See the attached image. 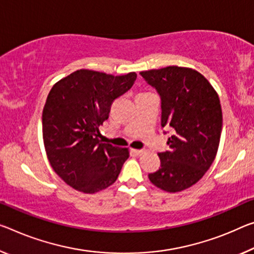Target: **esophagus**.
Returning a JSON list of instances; mask_svg holds the SVG:
<instances>
[{
  "mask_svg": "<svg viewBox=\"0 0 254 254\" xmlns=\"http://www.w3.org/2000/svg\"><path fill=\"white\" fill-rule=\"evenodd\" d=\"M131 152L132 154H134L135 156H141L142 154L146 152V150H143V149H131Z\"/></svg>",
  "mask_w": 254,
  "mask_h": 254,
  "instance_id": "34e87169",
  "label": "esophagus"
}]
</instances>
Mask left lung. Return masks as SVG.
<instances>
[{"label":"left lung","mask_w":254,"mask_h":254,"mask_svg":"<svg viewBox=\"0 0 254 254\" xmlns=\"http://www.w3.org/2000/svg\"><path fill=\"white\" fill-rule=\"evenodd\" d=\"M162 102V127H171L170 150L158 154L160 168L150 182L166 192H180L202 178L218 150L223 114L218 95L198 71L167 66L140 72Z\"/></svg>","instance_id":"obj_1"}]
</instances>
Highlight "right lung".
<instances>
[{
	"mask_svg": "<svg viewBox=\"0 0 254 254\" xmlns=\"http://www.w3.org/2000/svg\"><path fill=\"white\" fill-rule=\"evenodd\" d=\"M135 72L112 75L81 69L56 82L43 110V139L54 172L83 193L115 182L128 149L99 141L113 102L133 86Z\"/></svg>",
	"mask_w": 254,
	"mask_h": 254,
	"instance_id": "obj_1",
	"label": "right lung"
}]
</instances>
